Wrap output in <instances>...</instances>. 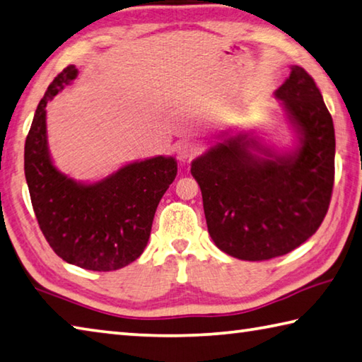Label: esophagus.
I'll list each match as a JSON object with an SVG mask.
<instances>
[{
  "mask_svg": "<svg viewBox=\"0 0 362 362\" xmlns=\"http://www.w3.org/2000/svg\"><path fill=\"white\" fill-rule=\"evenodd\" d=\"M198 146H196L194 142L192 141H183L180 142L179 146H177V155H179V158L182 161H188L192 160L193 156H196V153H198Z\"/></svg>",
  "mask_w": 362,
  "mask_h": 362,
  "instance_id": "34e87169",
  "label": "esophagus"
}]
</instances>
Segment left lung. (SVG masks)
I'll list each match as a JSON object with an SVG mask.
<instances>
[{"instance_id": "left-lung-1", "label": "left lung", "mask_w": 362, "mask_h": 362, "mask_svg": "<svg viewBox=\"0 0 362 362\" xmlns=\"http://www.w3.org/2000/svg\"><path fill=\"white\" fill-rule=\"evenodd\" d=\"M275 96L300 134L296 152L275 155L239 134L192 163L210 238L245 261L277 258L304 244L323 223L332 196L336 136L313 77L293 66Z\"/></svg>"}]
</instances>
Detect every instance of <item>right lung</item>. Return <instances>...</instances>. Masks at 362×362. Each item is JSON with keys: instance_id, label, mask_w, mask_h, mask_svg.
Returning <instances> with one entry per match:
<instances>
[{"instance_id": "add662e5", "label": "right lung", "mask_w": 362, "mask_h": 362, "mask_svg": "<svg viewBox=\"0 0 362 362\" xmlns=\"http://www.w3.org/2000/svg\"><path fill=\"white\" fill-rule=\"evenodd\" d=\"M76 77L77 69L69 64L39 101L25 141V177L37 225L52 250L88 271H117L142 255L177 163L173 156L131 163L91 185L62 174L49 156L45 106Z\"/></svg>"}]
</instances>
